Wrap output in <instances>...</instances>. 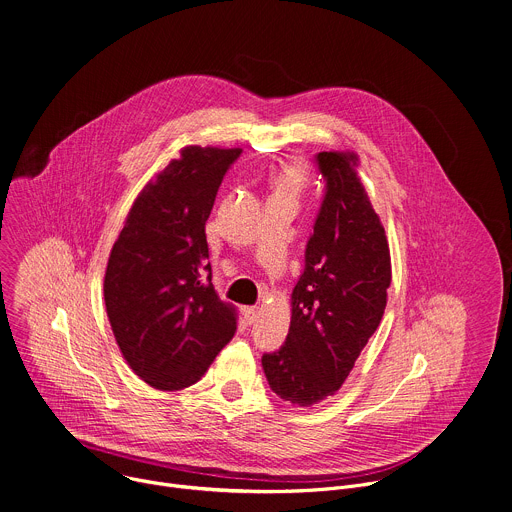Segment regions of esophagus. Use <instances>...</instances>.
<instances>
[{"label":"esophagus","instance_id":"esophagus-1","mask_svg":"<svg viewBox=\"0 0 512 512\" xmlns=\"http://www.w3.org/2000/svg\"><path fill=\"white\" fill-rule=\"evenodd\" d=\"M243 316H245V322L251 326V324L257 322L259 312H257V308H245V310H243Z\"/></svg>","mask_w":512,"mask_h":512}]
</instances>
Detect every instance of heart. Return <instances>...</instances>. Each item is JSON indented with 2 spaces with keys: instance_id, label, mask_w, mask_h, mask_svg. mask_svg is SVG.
I'll return each mask as SVG.
<instances>
[{
  "instance_id": "b5f03b06",
  "label": "heart",
  "mask_w": 512,
  "mask_h": 512,
  "mask_svg": "<svg viewBox=\"0 0 512 512\" xmlns=\"http://www.w3.org/2000/svg\"><path fill=\"white\" fill-rule=\"evenodd\" d=\"M306 184V168L300 162L285 164L273 178V194L296 198Z\"/></svg>"
}]
</instances>
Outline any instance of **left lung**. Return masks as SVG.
<instances>
[{
	"label": "left lung",
	"instance_id": "1",
	"mask_svg": "<svg viewBox=\"0 0 512 512\" xmlns=\"http://www.w3.org/2000/svg\"><path fill=\"white\" fill-rule=\"evenodd\" d=\"M356 162L350 152L316 156L324 198L291 294L289 332L279 350L261 358L271 391L300 407L342 387L387 306L389 243Z\"/></svg>",
	"mask_w": 512,
	"mask_h": 512
}]
</instances>
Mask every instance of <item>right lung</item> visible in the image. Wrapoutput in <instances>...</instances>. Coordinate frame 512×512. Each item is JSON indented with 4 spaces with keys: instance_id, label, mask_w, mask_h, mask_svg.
Here are the masks:
<instances>
[{
    "instance_id": "obj_1",
    "label": "right lung",
    "mask_w": 512,
    "mask_h": 512,
    "mask_svg": "<svg viewBox=\"0 0 512 512\" xmlns=\"http://www.w3.org/2000/svg\"><path fill=\"white\" fill-rule=\"evenodd\" d=\"M241 150L190 145L135 198L105 271L111 330L131 371L160 391L194 385L235 336L212 287L204 225Z\"/></svg>"
}]
</instances>
